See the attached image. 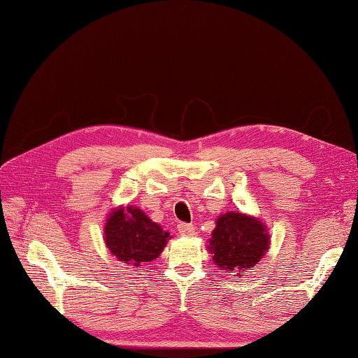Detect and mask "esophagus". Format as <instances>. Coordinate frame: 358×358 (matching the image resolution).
<instances>
[{"label":"esophagus","mask_w":358,"mask_h":358,"mask_svg":"<svg viewBox=\"0 0 358 358\" xmlns=\"http://www.w3.org/2000/svg\"><path fill=\"white\" fill-rule=\"evenodd\" d=\"M178 231L180 235H184V237H191V235H194V226L189 223H179Z\"/></svg>","instance_id":"34e87169"}]
</instances>
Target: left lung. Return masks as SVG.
<instances>
[{
	"label": "left lung",
	"instance_id": "left-lung-1",
	"mask_svg": "<svg viewBox=\"0 0 358 358\" xmlns=\"http://www.w3.org/2000/svg\"><path fill=\"white\" fill-rule=\"evenodd\" d=\"M208 243L217 267L243 276L264 257L270 237L259 219L231 211L215 220V229Z\"/></svg>",
	"mask_w": 358,
	"mask_h": 358
}]
</instances>
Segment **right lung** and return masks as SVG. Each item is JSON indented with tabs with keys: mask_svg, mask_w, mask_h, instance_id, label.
<instances>
[{
	"mask_svg": "<svg viewBox=\"0 0 358 358\" xmlns=\"http://www.w3.org/2000/svg\"><path fill=\"white\" fill-rule=\"evenodd\" d=\"M169 240L170 234L136 206L113 209L104 224V243L110 254L134 267L155 261Z\"/></svg>",
	"mask_w": 358,
	"mask_h": 358,
	"instance_id": "right-lung-1",
	"label": "right lung"
}]
</instances>
